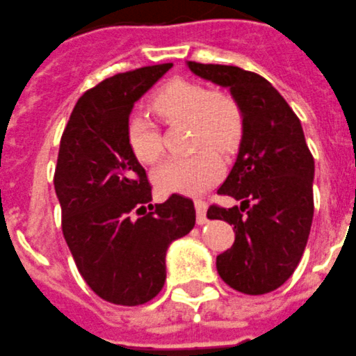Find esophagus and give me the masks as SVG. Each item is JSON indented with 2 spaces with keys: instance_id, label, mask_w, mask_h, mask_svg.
I'll return each instance as SVG.
<instances>
[{
  "instance_id": "obj_1",
  "label": "esophagus",
  "mask_w": 356,
  "mask_h": 356,
  "mask_svg": "<svg viewBox=\"0 0 356 356\" xmlns=\"http://www.w3.org/2000/svg\"><path fill=\"white\" fill-rule=\"evenodd\" d=\"M195 209H196V222H198L200 226L209 222V219H207V203L203 202V200H195Z\"/></svg>"
}]
</instances>
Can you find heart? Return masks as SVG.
<instances>
[{
  "mask_svg": "<svg viewBox=\"0 0 356 356\" xmlns=\"http://www.w3.org/2000/svg\"><path fill=\"white\" fill-rule=\"evenodd\" d=\"M151 108L165 122L189 120L193 147L210 144L227 151L238 143L243 129L241 109L231 95L188 79H172L161 86L151 97ZM125 140L134 158L144 165L154 163L163 153L160 130L140 113L127 120ZM222 172L219 154L203 147L188 156L165 160L154 170L153 181L161 193L198 195L216 184Z\"/></svg>",
  "mask_w": 356,
  "mask_h": 356,
  "instance_id": "obj_1",
  "label": "heart"
}]
</instances>
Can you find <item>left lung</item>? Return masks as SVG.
Listing matches in <instances>:
<instances>
[{
    "instance_id": "1",
    "label": "left lung",
    "mask_w": 356,
    "mask_h": 356,
    "mask_svg": "<svg viewBox=\"0 0 356 356\" xmlns=\"http://www.w3.org/2000/svg\"><path fill=\"white\" fill-rule=\"evenodd\" d=\"M186 64L227 88L243 116L236 161L217 189L241 203L207 212L234 226L233 247L217 255V273L234 291L268 294L292 277L308 243L315 160L301 122L268 79L236 65Z\"/></svg>"
}]
</instances>
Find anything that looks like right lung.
Wrapping results in <instances>:
<instances>
[{"label": "right lung", "mask_w": 356, "mask_h": 356, "mask_svg": "<svg viewBox=\"0 0 356 356\" xmlns=\"http://www.w3.org/2000/svg\"><path fill=\"white\" fill-rule=\"evenodd\" d=\"M170 67L147 65L101 81L76 102L60 139L54 184L62 233L83 280L113 305L158 296L168 245L195 227L189 198L151 203L146 170L125 140L134 104Z\"/></svg>", "instance_id": "right-lung-1"}]
</instances>
